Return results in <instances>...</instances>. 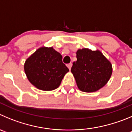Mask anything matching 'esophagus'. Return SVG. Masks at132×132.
Returning <instances> with one entry per match:
<instances>
[{
  "label": "esophagus",
  "instance_id": "obj_1",
  "mask_svg": "<svg viewBox=\"0 0 132 132\" xmlns=\"http://www.w3.org/2000/svg\"><path fill=\"white\" fill-rule=\"evenodd\" d=\"M72 63H69V64H67V67L68 68L69 70H70V69H71V68H72Z\"/></svg>",
  "mask_w": 132,
  "mask_h": 132
}]
</instances>
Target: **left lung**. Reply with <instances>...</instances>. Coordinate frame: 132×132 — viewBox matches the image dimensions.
Listing matches in <instances>:
<instances>
[{"instance_id": "8db88e82", "label": "left lung", "mask_w": 132, "mask_h": 132, "mask_svg": "<svg viewBox=\"0 0 132 132\" xmlns=\"http://www.w3.org/2000/svg\"><path fill=\"white\" fill-rule=\"evenodd\" d=\"M77 60L73 62L71 72L81 91L93 92L108 83L113 68L111 62L99 50L88 48L78 49Z\"/></svg>"}]
</instances>
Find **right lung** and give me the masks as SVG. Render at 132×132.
Here are the masks:
<instances>
[{"label": "right lung", "mask_w": 132, "mask_h": 132, "mask_svg": "<svg viewBox=\"0 0 132 132\" xmlns=\"http://www.w3.org/2000/svg\"><path fill=\"white\" fill-rule=\"evenodd\" d=\"M24 70L30 83L42 90H53L59 87L69 69L62 56L53 47H42L26 60Z\"/></svg>", "instance_id": "add662e5"}]
</instances>
